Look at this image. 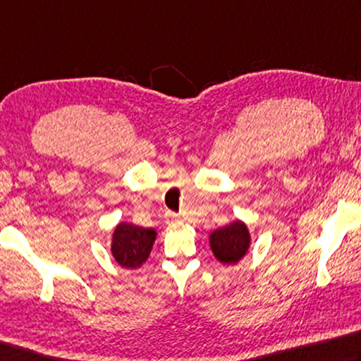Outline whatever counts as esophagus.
I'll list each match as a JSON object with an SVG mask.
<instances>
[{"mask_svg": "<svg viewBox=\"0 0 361 361\" xmlns=\"http://www.w3.org/2000/svg\"><path fill=\"white\" fill-rule=\"evenodd\" d=\"M180 219V216L178 214H175V213H167V221L169 222H175V221H178Z\"/></svg>", "mask_w": 361, "mask_h": 361, "instance_id": "esophagus-1", "label": "esophagus"}]
</instances>
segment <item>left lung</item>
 <instances>
[{
	"mask_svg": "<svg viewBox=\"0 0 361 361\" xmlns=\"http://www.w3.org/2000/svg\"><path fill=\"white\" fill-rule=\"evenodd\" d=\"M249 245H251V235L245 222L233 221L226 227L216 228L209 235V247L221 264L235 265L245 257Z\"/></svg>",
	"mask_w": 361,
	"mask_h": 361,
	"instance_id": "1",
	"label": "left lung"
}]
</instances>
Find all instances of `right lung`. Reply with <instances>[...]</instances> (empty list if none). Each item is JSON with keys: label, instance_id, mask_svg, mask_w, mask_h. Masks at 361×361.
<instances>
[{"label": "right lung", "instance_id": "right-lung-1", "mask_svg": "<svg viewBox=\"0 0 361 361\" xmlns=\"http://www.w3.org/2000/svg\"><path fill=\"white\" fill-rule=\"evenodd\" d=\"M156 240L154 228L120 222L112 237V255L123 268H139L147 262Z\"/></svg>", "mask_w": 361, "mask_h": 361}]
</instances>
